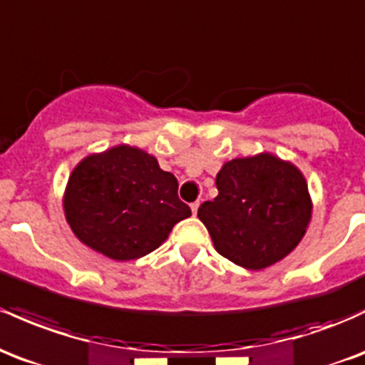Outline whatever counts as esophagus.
Masks as SVG:
<instances>
[{
	"instance_id": "esophagus-1",
	"label": "esophagus",
	"mask_w": 365,
	"mask_h": 365,
	"mask_svg": "<svg viewBox=\"0 0 365 365\" xmlns=\"http://www.w3.org/2000/svg\"><path fill=\"white\" fill-rule=\"evenodd\" d=\"M199 204H201L199 201H195V202H192V204H190V210H192V213H194V215H197Z\"/></svg>"
}]
</instances>
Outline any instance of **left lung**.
Returning <instances> with one entry per match:
<instances>
[{
	"label": "left lung",
	"mask_w": 365,
	"mask_h": 365,
	"mask_svg": "<svg viewBox=\"0 0 365 365\" xmlns=\"http://www.w3.org/2000/svg\"><path fill=\"white\" fill-rule=\"evenodd\" d=\"M218 195L199 207L215 250L235 265L262 270L286 258L312 218L307 180L274 154L237 158L216 175Z\"/></svg>",
	"instance_id": "left-lung-1"
}]
</instances>
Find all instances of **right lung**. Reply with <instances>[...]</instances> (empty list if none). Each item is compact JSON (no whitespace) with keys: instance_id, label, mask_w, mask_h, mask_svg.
Returning <instances> with one entry per match:
<instances>
[{"instance_id":"1","label":"right lung","mask_w":365,"mask_h":365,"mask_svg":"<svg viewBox=\"0 0 365 365\" xmlns=\"http://www.w3.org/2000/svg\"><path fill=\"white\" fill-rule=\"evenodd\" d=\"M63 213L79 241L115 262L152 253L192 215L178 199L175 176L126 143L78 163L63 192Z\"/></svg>"}]
</instances>
